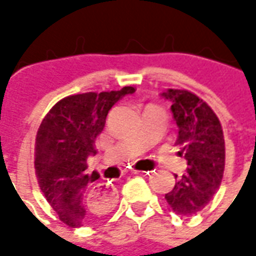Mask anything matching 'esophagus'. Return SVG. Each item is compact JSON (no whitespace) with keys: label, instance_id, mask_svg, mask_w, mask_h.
I'll return each instance as SVG.
<instances>
[{"label":"esophagus","instance_id":"1","mask_svg":"<svg viewBox=\"0 0 256 256\" xmlns=\"http://www.w3.org/2000/svg\"><path fill=\"white\" fill-rule=\"evenodd\" d=\"M141 172H138V170H134L133 174H141ZM92 193H93V196L97 198H100L102 202H106V203H110L114 200V196H115V189L110 186L108 184H98V185H96L94 188L92 189Z\"/></svg>","mask_w":256,"mask_h":256}]
</instances>
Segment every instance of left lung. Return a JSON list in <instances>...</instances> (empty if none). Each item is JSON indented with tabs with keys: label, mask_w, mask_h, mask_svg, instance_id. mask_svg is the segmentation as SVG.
<instances>
[{
	"label": "left lung",
	"mask_w": 256,
	"mask_h": 256,
	"mask_svg": "<svg viewBox=\"0 0 256 256\" xmlns=\"http://www.w3.org/2000/svg\"><path fill=\"white\" fill-rule=\"evenodd\" d=\"M162 96L172 101V118L178 126V155L188 162L164 198L178 215H194L210 203L220 188L225 170V140L218 116L192 92L167 89Z\"/></svg>",
	"instance_id": "8db88e82"
}]
</instances>
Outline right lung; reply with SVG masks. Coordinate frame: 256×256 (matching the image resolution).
<instances>
[{"label":"right lung","instance_id":"right-lung-1","mask_svg":"<svg viewBox=\"0 0 256 256\" xmlns=\"http://www.w3.org/2000/svg\"><path fill=\"white\" fill-rule=\"evenodd\" d=\"M136 89L68 96L44 118L36 138V176L42 193L70 228H80L112 208L93 196L100 174L88 170V158L96 155L94 142L106 126L112 106Z\"/></svg>","mask_w":256,"mask_h":256}]
</instances>
